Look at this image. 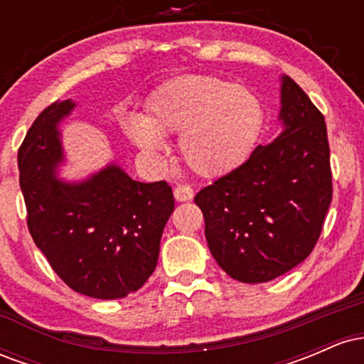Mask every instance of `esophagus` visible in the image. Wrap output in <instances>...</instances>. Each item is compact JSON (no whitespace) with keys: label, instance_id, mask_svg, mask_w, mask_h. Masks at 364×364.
Here are the masks:
<instances>
[{"label":"esophagus","instance_id":"obj_1","mask_svg":"<svg viewBox=\"0 0 364 364\" xmlns=\"http://www.w3.org/2000/svg\"><path fill=\"white\" fill-rule=\"evenodd\" d=\"M193 188L188 185H178L174 188V198H176L178 202H188V200L193 198Z\"/></svg>","mask_w":364,"mask_h":364}]
</instances>
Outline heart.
Instances as JSON below:
<instances>
[{
    "label": "heart",
    "instance_id": "obj_1",
    "mask_svg": "<svg viewBox=\"0 0 364 364\" xmlns=\"http://www.w3.org/2000/svg\"><path fill=\"white\" fill-rule=\"evenodd\" d=\"M263 123L257 95L205 75L174 78L156 90L147 123L128 121V133L150 152L164 149L161 133L179 132V156L193 173L215 178L229 173L252 152Z\"/></svg>",
    "mask_w": 364,
    "mask_h": 364
}]
</instances>
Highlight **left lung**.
<instances>
[{"label":"left lung","instance_id":"1","mask_svg":"<svg viewBox=\"0 0 364 364\" xmlns=\"http://www.w3.org/2000/svg\"><path fill=\"white\" fill-rule=\"evenodd\" d=\"M281 104V135L195 196L212 257L240 282H269L299 265L332 202L323 114L289 77Z\"/></svg>","mask_w":364,"mask_h":364}]
</instances>
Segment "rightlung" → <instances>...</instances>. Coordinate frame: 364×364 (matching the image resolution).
<instances>
[{"mask_svg": "<svg viewBox=\"0 0 364 364\" xmlns=\"http://www.w3.org/2000/svg\"><path fill=\"white\" fill-rule=\"evenodd\" d=\"M73 107L72 99L46 107L18 149L28 231L70 289L97 299L124 298L156 270L174 210L173 190L166 181H133L116 164L80 183L54 176L63 162L58 124Z\"/></svg>", "mask_w": 364, "mask_h": 364, "instance_id": "add662e5", "label": "right lung"}]
</instances>
